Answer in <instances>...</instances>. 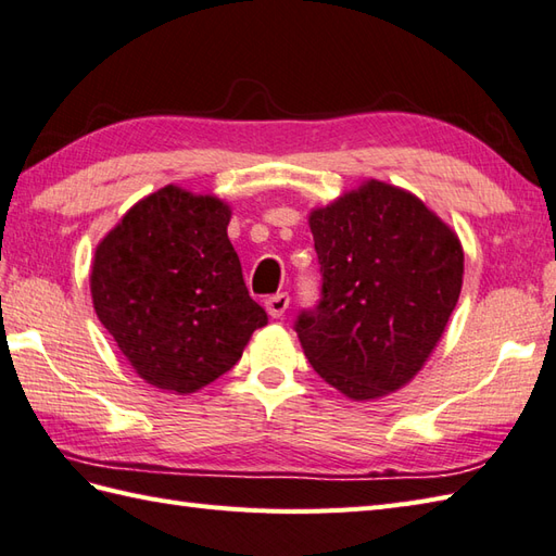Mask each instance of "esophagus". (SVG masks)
<instances>
[{"label":"esophagus","instance_id":"obj_1","mask_svg":"<svg viewBox=\"0 0 556 556\" xmlns=\"http://www.w3.org/2000/svg\"><path fill=\"white\" fill-rule=\"evenodd\" d=\"M289 303H291L289 293H275V295H269V299H265V309H267V315H269V317H275V319L283 317V313H287Z\"/></svg>","mask_w":556,"mask_h":556}]
</instances>
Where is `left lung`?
<instances>
[{"label":"left lung","mask_w":556,"mask_h":556,"mask_svg":"<svg viewBox=\"0 0 556 556\" xmlns=\"http://www.w3.org/2000/svg\"><path fill=\"white\" fill-rule=\"evenodd\" d=\"M319 301L293 321L309 365L348 397L405 386L457 305L462 243L412 193L377 182L309 215Z\"/></svg>","instance_id":"obj_1"}]
</instances>
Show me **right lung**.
I'll return each mask as SVG.
<instances>
[{
	"label": "right lung",
	"instance_id": "right-lung-1",
	"mask_svg": "<svg viewBox=\"0 0 556 556\" xmlns=\"http://www.w3.org/2000/svg\"><path fill=\"white\" fill-rule=\"evenodd\" d=\"M215 197L163 187L99 243L92 301L127 363L156 389L193 393L239 363L267 325Z\"/></svg>",
	"mask_w": 556,
	"mask_h": 556
}]
</instances>
